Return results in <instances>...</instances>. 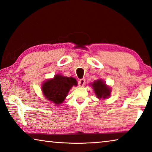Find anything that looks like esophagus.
<instances>
[{"mask_svg":"<svg viewBox=\"0 0 152 152\" xmlns=\"http://www.w3.org/2000/svg\"><path fill=\"white\" fill-rule=\"evenodd\" d=\"M84 84H85V79L82 78L78 81V85L80 86H83L84 85Z\"/></svg>","mask_w":152,"mask_h":152,"instance_id":"obj_1","label":"esophagus"}]
</instances>
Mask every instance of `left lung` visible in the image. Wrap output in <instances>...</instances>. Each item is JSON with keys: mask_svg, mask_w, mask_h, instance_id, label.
I'll return each mask as SVG.
<instances>
[{"mask_svg": "<svg viewBox=\"0 0 152 152\" xmlns=\"http://www.w3.org/2000/svg\"><path fill=\"white\" fill-rule=\"evenodd\" d=\"M92 85L94 88V91L97 98H99V99L102 98V99H105L108 96H109L110 94V88L107 86L104 82H102L101 80H98L95 81Z\"/></svg>", "mask_w": 152, "mask_h": 152, "instance_id": "1", "label": "left lung"}]
</instances>
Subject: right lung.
<instances>
[{"label":"right lung","mask_w":152,"mask_h":152,"mask_svg":"<svg viewBox=\"0 0 152 152\" xmlns=\"http://www.w3.org/2000/svg\"><path fill=\"white\" fill-rule=\"evenodd\" d=\"M74 85H77V82L74 78L56 75L53 79L43 83L42 91L46 99L56 104H60L64 101Z\"/></svg>","instance_id":"add662e5"}]
</instances>
